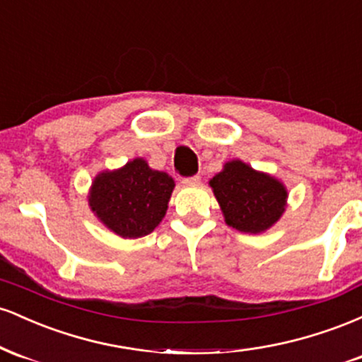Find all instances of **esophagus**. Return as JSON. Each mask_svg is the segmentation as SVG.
<instances>
[{
  "label": "esophagus",
  "mask_w": 362,
  "mask_h": 362,
  "mask_svg": "<svg viewBox=\"0 0 362 362\" xmlns=\"http://www.w3.org/2000/svg\"><path fill=\"white\" fill-rule=\"evenodd\" d=\"M182 184H184V187H194V185L201 184V178H199L197 175H195V177H185L184 180H182Z\"/></svg>",
  "instance_id": "1"
}]
</instances>
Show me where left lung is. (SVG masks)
<instances>
[{
  "mask_svg": "<svg viewBox=\"0 0 362 362\" xmlns=\"http://www.w3.org/2000/svg\"><path fill=\"white\" fill-rule=\"evenodd\" d=\"M224 223L242 233L271 230L288 207V189L279 178L259 172L242 160H230L209 180Z\"/></svg>",
  "mask_w": 362,
  "mask_h": 362,
  "instance_id": "obj_1",
  "label": "left lung"
}]
</instances>
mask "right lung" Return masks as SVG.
I'll use <instances>...</instances> for the list:
<instances>
[{
    "label": "right lung",
    "instance_id": "obj_1",
    "mask_svg": "<svg viewBox=\"0 0 362 362\" xmlns=\"http://www.w3.org/2000/svg\"><path fill=\"white\" fill-rule=\"evenodd\" d=\"M173 189L175 180L167 172L153 170L144 158H134L124 167L98 173L86 199L107 230L132 240L149 235L161 223Z\"/></svg>",
    "mask_w": 362,
    "mask_h": 362
}]
</instances>
